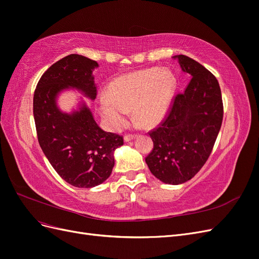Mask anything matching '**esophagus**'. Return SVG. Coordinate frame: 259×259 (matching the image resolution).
Segmentation results:
<instances>
[{
	"label": "esophagus",
	"instance_id": "obj_1",
	"mask_svg": "<svg viewBox=\"0 0 259 259\" xmlns=\"http://www.w3.org/2000/svg\"><path fill=\"white\" fill-rule=\"evenodd\" d=\"M136 137H137L136 135H125V136H124V142H125V143H128V142H131V140L135 139Z\"/></svg>",
	"mask_w": 259,
	"mask_h": 259
}]
</instances>
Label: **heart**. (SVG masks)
<instances>
[{
	"mask_svg": "<svg viewBox=\"0 0 259 259\" xmlns=\"http://www.w3.org/2000/svg\"><path fill=\"white\" fill-rule=\"evenodd\" d=\"M175 90L176 79L167 69L150 68L125 74L99 97V112L113 131L126 124L132 109L139 124L151 127L167 114Z\"/></svg>",
	"mask_w": 259,
	"mask_h": 259,
	"instance_id": "b5f03b06",
	"label": "heart"
}]
</instances>
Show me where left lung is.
I'll return each mask as SVG.
<instances>
[{
  "instance_id": "8db88e82",
  "label": "left lung",
  "mask_w": 259,
  "mask_h": 259,
  "mask_svg": "<svg viewBox=\"0 0 259 259\" xmlns=\"http://www.w3.org/2000/svg\"><path fill=\"white\" fill-rule=\"evenodd\" d=\"M173 58L191 80L174 98L166 119L149 133L153 150L146 163L162 183L180 185L190 180L208 159L222 126L224 108L218 81L207 69L185 55Z\"/></svg>"
}]
</instances>
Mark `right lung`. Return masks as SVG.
<instances>
[{
    "instance_id": "1",
    "label": "right lung",
    "mask_w": 259,
    "mask_h": 259,
    "mask_svg": "<svg viewBox=\"0 0 259 259\" xmlns=\"http://www.w3.org/2000/svg\"><path fill=\"white\" fill-rule=\"evenodd\" d=\"M97 61L71 54L55 62L38 81L33 97V116L38 144L58 175L77 188H93L111 175L114 151L123 138L101 130L81 97L76 109L58 107L62 92L76 90L94 100L97 86L93 71Z\"/></svg>"
}]
</instances>
